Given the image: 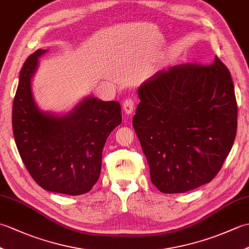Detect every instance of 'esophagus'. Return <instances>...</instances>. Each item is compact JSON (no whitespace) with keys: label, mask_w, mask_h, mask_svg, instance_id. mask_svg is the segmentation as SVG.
<instances>
[{"label":"esophagus","mask_w":249,"mask_h":249,"mask_svg":"<svg viewBox=\"0 0 249 249\" xmlns=\"http://www.w3.org/2000/svg\"><path fill=\"white\" fill-rule=\"evenodd\" d=\"M135 107V100L131 97H127L123 102V110L126 114H131Z\"/></svg>","instance_id":"esophagus-1"}]
</instances>
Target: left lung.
<instances>
[{
	"label": "left lung",
	"instance_id": "1",
	"mask_svg": "<svg viewBox=\"0 0 249 249\" xmlns=\"http://www.w3.org/2000/svg\"><path fill=\"white\" fill-rule=\"evenodd\" d=\"M133 125L151 181L179 194L217 176L236 136L237 104L230 71L217 56L156 72L138 91Z\"/></svg>",
	"mask_w": 249,
	"mask_h": 249
}]
</instances>
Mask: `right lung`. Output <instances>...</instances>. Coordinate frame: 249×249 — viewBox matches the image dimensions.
Returning a JSON list of instances; mask_svg holds the SVG:
<instances>
[{"label": "right lung", "instance_id": "add662e5", "mask_svg": "<svg viewBox=\"0 0 249 249\" xmlns=\"http://www.w3.org/2000/svg\"><path fill=\"white\" fill-rule=\"evenodd\" d=\"M31 54L21 68L13 105V131L21 160L46 190L71 196L92 189L102 170L103 149L122 122L119 102L89 97L70 114L53 116L36 107L31 79L38 57Z\"/></svg>", "mask_w": 249, "mask_h": 249}]
</instances>
